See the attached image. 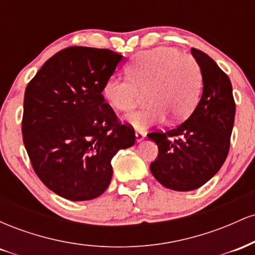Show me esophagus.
I'll return each instance as SVG.
<instances>
[{
  "label": "esophagus",
  "mask_w": 255,
  "mask_h": 255,
  "mask_svg": "<svg viewBox=\"0 0 255 255\" xmlns=\"http://www.w3.org/2000/svg\"><path fill=\"white\" fill-rule=\"evenodd\" d=\"M135 137H136V141H137V142L142 141V140L145 139V133H144V131L136 130V131H135Z\"/></svg>",
  "instance_id": "obj_1"
}]
</instances>
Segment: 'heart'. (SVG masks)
<instances>
[{"instance_id": "b5f03b06", "label": "heart", "mask_w": 255, "mask_h": 255, "mask_svg": "<svg viewBox=\"0 0 255 255\" xmlns=\"http://www.w3.org/2000/svg\"><path fill=\"white\" fill-rule=\"evenodd\" d=\"M128 78L105 80L102 93L111 108L133 110L146 92L147 107L130 114L127 121L135 128L150 127L170 116L172 121L187 119L197 107L203 90V74L192 55L174 48H156L137 54L126 67Z\"/></svg>"}]
</instances>
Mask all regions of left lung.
Instances as JSON below:
<instances>
[{
  "label": "left lung",
  "instance_id": "1",
  "mask_svg": "<svg viewBox=\"0 0 255 255\" xmlns=\"http://www.w3.org/2000/svg\"><path fill=\"white\" fill-rule=\"evenodd\" d=\"M192 54L203 74L200 102L174 129L147 134L158 146L152 175L166 188L180 192L197 189L217 174L229 152L235 120L229 77L205 52L193 48Z\"/></svg>",
  "mask_w": 255,
  "mask_h": 255
}]
</instances>
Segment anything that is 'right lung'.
<instances>
[{"label": "right lung", "instance_id": "right-lung-1", "mask_svg": "<svg viewBox=\"0 0 255 255\" xmlns=\"http://www.w3.org/2000/svg\"><path fill=\"white\" fill-rule=\"evenodd\" d=\"M122 55L71 46L49 58L25 90L22 140L32 168L50 191L72 201L103 194L111 158L135 142L105 103L102 89Z\"/></svg>", "mask_w": 255, "mask_h": 255}]
</instances>
